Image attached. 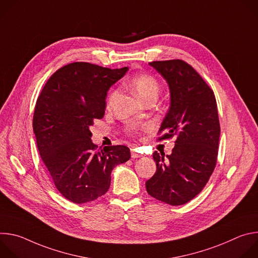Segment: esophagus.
I'll return each instance as SVG.
<instances>
[{"instance_id":"esophagus-1","label":"esophagus","mask_w":258,"mask_h":258,"mask_svg":"<svg viewBox=\"0 0 258 258\" xmlns=\"http://www.w3.org/2000/svg\"><path fill=\"white\" fill-rule=\"evenodd\" d=\"M131 153H132V157H133V158L142 157V154H141L137 149H132V150H131Z\"/></svg>"}]
</instances>
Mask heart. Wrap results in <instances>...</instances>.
I'll return each mask as SVG.
<instances>
[{"instance_id": "heart-1", "label": "heart", "mask_w": 258, "mask_h": 258, "mask_svg": "<svg viewBox=\"0 0 258 258\" xmlns=\"http://www.w3.org/2000/svg\"><path fill=\"white\" fill-rule=\"evenodd\" d=\"M130 86L136 92V94L143 100L148 101L149 99H157L160 92V85L155 77L149 75V73H143V75L136 76L130 80ZM118 95V90L114 89L109 93L107 97V107H111L114 103L116 97ZM150 128V124L146 123L141 128L140 127H128L127 133L131 136H137L140 130H148Z\"/></svg>"}]
</instances>
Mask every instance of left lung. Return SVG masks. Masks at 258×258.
I'll list each match as a JSON object with an SVG mask.
<instances>
[{"label": "left lung", "instance_id": "obj_1", "mask_svg": "<svg viewBox=\"0 0 258 258\" xmlns=\"http://www.w3.org/2000/svg\"><path fill=\"white\" fill-rule=\"evenodd\" d=\"M149 64L166 80L170 90V107L157 140H176L170 155L153 153L157 169L146 181V189L161 202L182 205L203 190L216 165L220 134L216 100L187 62L173 59Z\"/></svg>", "mask_w": 258, "mask_h": 258}]
</instances>
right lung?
I'll list each match as a JSON object with an SVG mask.
<instances>
[{
  "label": "right lung",
  "instance_id": "1",
  "mask_svg": "<svg viewBox=\"0 0 258 258\" xmlns=\"http://www.w3.org/2000/svg\"><path fill=\"white\" fill-rule=\"evenodd\" d=\"M126 71L73 62L53 73L36 100L32 127L40 155L56 189L73 203L104 195L114 166L131 158L123 145L97 149L89 130L104 117L107 92Z\"/></svg>",
  "mask_w": 258,
  "mask_h": 258
}]
</instances>
